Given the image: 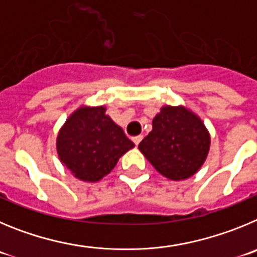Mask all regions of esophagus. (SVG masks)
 Returning <instances> with one entry per match:
<instances>
[{
	"label": "esophagus",
	"mask_w": 257,
	"mask_h": 257,
	"mask_svg": "<svg viewBox=\"0 0 257 257\" xmlns=\"http://www.w3.org/2000/svg\"><path fill=\"white\" fill-rule=\"evenodd\" d=\"M142 138H143V136H136V137L132 138V141H133L136 145H140V142L142 141Z\"/></svg>",
	"instance_id": "34e87169"
}]
</instances>
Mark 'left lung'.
<instances>
[{
    "instance_id": "obj_1",
    "label": "left lung",
    "mask_w": 257,
    "mask_h": 257,
    "mask_svg": "<svg viewBox=\"0 0 257 257\" xmlns=\"http://www.w3.org/2000/svg\"><path fill=\"white\" fill-rule=\"evenodd\" d=\"M138 147L160 174L182 180L196 174L206 160L210 136L200 117L186 107L164 106Z\"/></svg>"
}]
</instances>
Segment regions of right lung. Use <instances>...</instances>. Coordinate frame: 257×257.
<instances>
[{"label": "right lung", "instance_id": "add662e5", "mask_svg": "<svg viewBox=\"0 0 257 257\" xmlns=\"http://www.w3.org/2000/svg\"><path fill=\"white\" fill-rule=\"evenodd\" d=\"M105 111L103 106L78 108L57 136L60 160L84 182H97L107 175L119 157L134 147Z\"/></svg>", "mask_w": 257, "mask_h": 257}]
</instances>
